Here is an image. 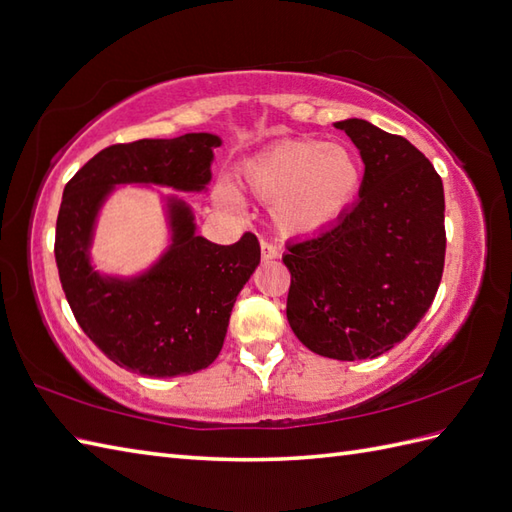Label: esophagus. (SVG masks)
Wrapping results in <instances>:
<instances>
[{
	"label": "esophagus",
	"instance_id": "1",
	"mask_svg": "<svg viewBox=\"0 0 512 512\" xmlns=\"http://www.w3.org/2000/svg\"><path fill=\"white\" fill-rule=\"evenodd\" d=\"M279 257V246L275 242L261 240V259H277Z\"/></svg>",
	"mask_w": 512,
	"mask_h": 512
}]
</instances>
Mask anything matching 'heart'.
Segmentation results:
<instances>
[{"label":"heart","mask_w":512,"mask_h":512,"mask_svg":"<svg viewBox=\"0 0 512 512\" xmlns=\"http://www.w3.org/2000/svg\"><path fill=\"white\" fill-rule=\"evenodd\" d=\"M244 187L261 202H275L272 213L285 233L305 235L336 224L362 185L358 157L340 144L285 139L248 159ZM235 207L231 194H222Z\"/></svg>","instance_id":"1"}]
</instances>
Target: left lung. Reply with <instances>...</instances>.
Wrapping results in <instances>:
<instances>
[{
    "label": "left lung",
    "mask_w": 512,
    "mask_h": 512,
    "mask_svg": "<svg viewBox=\"0 0 512 512\" xmlns=\"http://www.w3.org/2000/svg\"><path fill=\"white\" fill-rule=\"evenodd\" d=\"M336 128L360 148V200L336 224L288 246L285 314L310 351L373 360L419 325L441 285L443 181L406 137L364 120Z\"/></svg>",
    "instance_id": "8db88e82"
}]
</instances>
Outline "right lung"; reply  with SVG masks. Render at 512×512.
<instances>
[{
    "instance_id": "right-lung-1",
    "label": "right lung",
    "mask_w": 512,
    "mask_h": 512,
    "mask_svg": "<svg viewBox=\"0 0 512 512\" xmlns=\"http://www.w3.org/2000/svg\"><path fill=\"white\" fill-rule=\"evenodd\" d=\"M218 146L209 133L115 144L65 185L54 240L63 292L95 347L133 373L192 375L218 358L233 303L259 264V242L244 233L231 246L213 244L194 233L183 202H172L174 244L159 264L135 281L102 279L87 257L95 213L117 183L202 189Z\"/></svg>"
}]
</instances>
